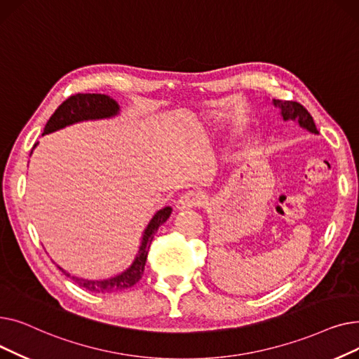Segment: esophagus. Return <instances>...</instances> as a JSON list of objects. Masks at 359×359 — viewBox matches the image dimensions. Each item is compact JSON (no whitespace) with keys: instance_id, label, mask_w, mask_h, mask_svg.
Masks as SVG:
<instances>
[{"instance_id":"34e87169","label":"esophagus","mask_w":359,"mask_h":359,"mask_svg":"<svg viewBox=\"0 0 359 359\" xmlns=\"http://www.w3.org/2000/svg\"><path fill=\"white\" fill-rule=\"evenodd\" d=\"M202 203V196L196 192H186L184 195H182L176 203V208L179 211H183V210H191V208H195V206L201 205Z\"/></svg>"}]
</instances>
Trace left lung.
Wrapping results in <instances>:
<instances>
[{
  "label": "left lung",
  "mask_w": 359,
  "mask_h": 359,
  "mask_svg": "<svg viewBox=\"0 0 359 359\" xmlns=\"http://www.w3.org/2000/svg\"><path fill=\"white\" fill-rule=\"evenodd\" d=\"M273 104L280 110V116L284 118V121H295L301 128L307 129L309 132H311V134H318L311 115L303 104H299L297 102L275 100V99H273Z\"/></svg>",
  "instance_id": "8db88e82"
}]
</instances>
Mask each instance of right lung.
Listing matches in <instances>:
<instances>
[{
  "label": "right lung",
  "mask_w": 359,
  "mask_h": 359,
  "mask_svg": "<svg viewBox=\"0 0 359 359\" xmlns=\"http://www.w3.org/2000/svg\"><path fill=\"white\" fill-rule=\"evenodd\" d=\"M116 115H119V104L110 96H106V94H94V93L93 94L79 93V94H74V96L68 97L58 109L55 110V113L48 121L42 135L50 134V132L62 129L68 125L77 123V122L107 119V118H113ZM36 145H37V142L34 144V147ZM32 153H33V149H32ZM172 211H173L172 206H164L163 210L157 211L156 215L151 218V221L148 222L147 229L144 231L138 255H137L134 263H132V265L125 272L113 276V278H109V279L94 280V279H83L79 276H72L67 271H64L61 266H58L60 271L64 275H67L68 278H71L79 287H81L90 292H99V294L100 292L102 294L118 292V291H123V290L134 287L144 275L149 244H151V241H153L154 234L157 233L160 225L167 221V218L170 217V214H172Z\"/></svg>",
  "instance_id": "add662e5"
}]
</instances>
